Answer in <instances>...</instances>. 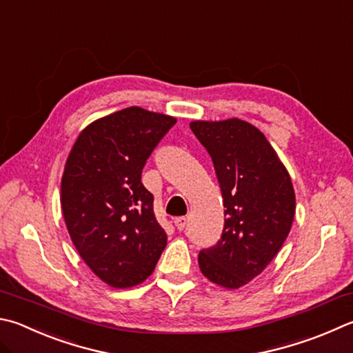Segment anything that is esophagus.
Here are the masks:
<instances>
[{"instance_id": "esophagus-1", "label": "esophagus", "mask_w": 353, "mask_h": 353, "mask_svg": "<svg viewBox=\"0 0 353 353\" xmlns=\"http://www.w3.org/2000/svg\"><path fill=\"white\" fill-rule=\"evenodd\" d=\"M187 223H188V219L185 216L176 217V219H174V225H176V228L179 230V232H183V230L187 228Z\"/></svg>"}]
</instances>
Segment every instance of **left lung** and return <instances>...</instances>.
<instances>
[{"label":"left lung","instance_id":"left-lung-1","mask_svg":"<svg viewBox=\"0 0 353 353\" xmlns=\"http://www.w3.org/2000/svg\"><path fill=\"white\" fill-rule=\"evenodd\" d=\"M221 185L225 223L219 242L199 253L211 283L239 288L265 270L290 233L296 199L290 174L258 128L241 119L194 120Z\"/></svg>","mask_w":353,"mask_h":353}]
</instances>
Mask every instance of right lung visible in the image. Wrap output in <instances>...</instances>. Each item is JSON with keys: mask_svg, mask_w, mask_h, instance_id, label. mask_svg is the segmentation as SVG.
<instances>
[{"mask_svg": "<svg viewBox=\"0 0 353 353\" xmlns=\"http://www.w3.org/2000/svg\"><path fill=\"white\" fill-rule=\"evenodd\" d=\"M176 121L125 108L89 123L66 159L60 201L69 236L95 276L114 288L142 284L166 247L142 170Z\"/></svg>", "mask_w": 353, "mask_h": 353, "instance_id": "right-lung-1", "label": "right lung"}]
</instances>
